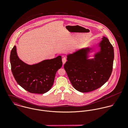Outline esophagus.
<instances>
[{"label": "esophagus", "instance_id": "1", "mask_svg": "<svg viewBox=\"0 0 128 128\" xmlns=\"http://www.w3.org/2000/svg\"><path fill=\"white\" fill-rule=\"evenodd\" d=\"M66 61H67V59H66V57H64V58H62V62L63 64H64Z\"/></svg>", "mask_w": 128, "mask_h": 128}]
</instances>
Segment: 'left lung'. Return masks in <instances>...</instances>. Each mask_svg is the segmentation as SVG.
Here are the masks:
<instances>
[{
  "label": "left lung",
  "mask_w": 128,
  "mask_h": 128,
  "mask_svg": "<svg viewBox=\"0 0 128 128\" xmlns=\"http://www.w3.org/2000/svg\"><path fill=\"white\" fill-rule=\"evenodd\" d=\"M99 46L100 51L94 55V58H88V53L92 49L88 47L67 56L64 68L73 87L78 91H94L110 78L113 69L114 49L104 36Z\"/></svg>",
  "instance_id": "left-lung-1"
}]
</instances>
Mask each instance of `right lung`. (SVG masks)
<instances>
[{
    "label": "right lung",
    "mask_w": 128,
    "mask_h": 128,
    "mask_svg": "<svg viewBox=\"0 0 128 128\" xmlns=\"http://www.w3.org/2000/svg\"><path fill=\"white\" fill-rule=\"evenodd\" d=\"M10 60L11 71L17 83L34 94L49 91L53 85L56 73L62 65L60 56L36 64H28L19 58L16 46L11 51Z\"/></svg>",
    "instance_id": "right-lung-1"
}]
</instances>
